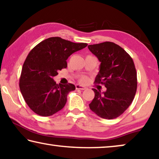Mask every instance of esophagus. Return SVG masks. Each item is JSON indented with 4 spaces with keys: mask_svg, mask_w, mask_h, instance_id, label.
<instances>
[{
    "mask_svg": "<svg viewBox=\"0 0 159 159\" xmlns=\"http://www.w3.org/2000/svg\"><path fill=\"white\" fill-rule=\"evenodd\" d=\"M75 89H80V90H85L86 89V87H85L84 86H80V85H75Z\"/></svg>",
    "mask_w": 159,
    "mask_h": 159,
    "instance_id": "obj_1",
    "label": "esophagus"
}]
</instances>
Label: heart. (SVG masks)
I'll return each instance as SVG.
<instances>
[{
	"mask_svg": "<svg viewBox=\"0 0 159 159\" xmlns=\"http://www.w3.org/2000/svg\"><path fill=\"white\" fill-rule=\"evenodd\" d=\"M80 80H81V81H82V82H85V81H86L87 79H86V77H83L82 79H80Z\"/></svg>",
	"mask_w": 159,
	"mask_h": 159,
	"instance_id": "obj_1",
	"label": "heart"
}]
</instances>
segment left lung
<instances>
[{"label":"left lung","instance_id":"1","mask_svg":"<svg viewBox=\"0 0 159 159\" xmlns=\"http://www.w3.org/2000/svg\"><path fill=\"white\" fill-rule=\"evenodd\" d=\"M88 48L101 62L95 83L106 88L102 94L93 89L95 96L89 107L99 117L113 119L129 108L136 94L137 73L134 61L113 42L89 45Z\"/></svg>","mask_w":159,"mask_h":159}]
</instances>
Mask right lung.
<instances>
[{
	"mask_svg": "<svg viewBox=\"0 0 159 159\" xmlns=\"http://www.w3.org/2000/svg\"><path fill=\"white\" fill-rule=\"evenodd\" d=\"M88 46L75 43L60 37H51L39 43L23 65L19 87L23 98L34 113L49 116L61 111L67 101V95L74 91L72 84H57L53 77L67 67L71 54Z\"/></svg>",
	"mask_w": 159,
	"mask_h": 159,
	"instance_id": "obj_1",
	"label": "right lung"
}]
</instances>
